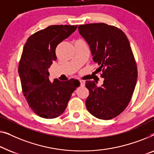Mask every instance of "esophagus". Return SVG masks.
<instances>
[{"mask_svg":"<svg viewBox=\"0 0 154 154\" xmlns=\"http://www.w3.org/2000/svg\"><path fill=\"white\" fill-rule=\"evenodd\" d=\"M79 82H80V86H85V82L83 81V80H79Z\"/></svg>","mask_w":154,"mask_h":154,"instance_id":"obj_1","label":"esophagus"}]
</instances>
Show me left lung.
<instances>
[{
	"label": "left lung",
	"instance_id": "left-lung-1",
	"mask_svg": "<svg viewBox=\"0 0 154 154\" xmlns=\"http://www.w3.org/2000/svg\"><path fill=\"white\" fill-rule=\"evenodd\" d=\"M78 29L104 78L100 86L86 81L89 91L86 108L95 117L112 119L126 108L137 83V69L130 42L121 29L104 23L79 25Z\"/></svg>",
	"mask_w": 154,
	"mask_h": 154
}]
</instances>
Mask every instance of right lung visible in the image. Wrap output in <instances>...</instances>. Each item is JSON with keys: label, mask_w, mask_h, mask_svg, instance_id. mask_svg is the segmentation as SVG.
Here are the masks:
<instances>
[{"label": "right lung", "mask_w": 154, "mask_h": 154, "mask_svg": "<svg viewBox=\"0 0 154 154\" xmlns=\"http://www.w3.org/2000/svg\"><path fill=\"white\" fill-rule=\"evenodd\" d=\"M77 26L53 25L30 36L19 65L22 92L31 109L45 119L59 116L66 109L79 80L49 81L50 68L56 60V48L77 29Z\"/></svg>", "instance_id": "add662e5"}]
</instances>
